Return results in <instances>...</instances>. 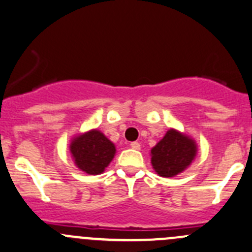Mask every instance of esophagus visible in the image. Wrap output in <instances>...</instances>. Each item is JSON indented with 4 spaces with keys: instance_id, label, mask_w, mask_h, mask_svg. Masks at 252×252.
Masks as SVG:
<instances>
[{
    "instance_id": "1",
    "label": "esophagus",
    "mask_w": 252,
    "mask_h": 252,
    "mask_svg": "<svg viewBox=\"0 0 252 252\" xmlns=\"http://www.w3.org/2000/svg\"><path fill=\"white\" fill-rule=\"evenodd\" d=\"M130 148L134 149V150H140V143H138V141H133V143H130Z\"/></svg>"
}]
</instances>
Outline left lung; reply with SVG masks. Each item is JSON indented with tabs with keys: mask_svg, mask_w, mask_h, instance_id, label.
Masks as SVG:
<instances>
[{
	"mask_svg": "<svg viewBox=\"0 0 252 252\" xmlns=\"http://www.w3.org/2000/svg\"><path fill=\"white\" fill-rule=\"evenodd\" d=\"M197 154L196 141L170 129L151 149V165L161 177H173L191 165Z\"/></svg>",
	"mask_w": 252,
	"mask_h": 252,
	"instance_id": "obj_1",
	"label": "left lung"
}]
</instances>
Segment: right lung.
<instances>
[{
    "label": "right lung",
    "mask_w": 252,
    "mask_h": 252,
    "mask_svg": "<svg viewBox=\"0 0 252 252\" xmlns=\"http://www.w3.org/2000/svg\"><path fill=\"white\" fill-rule=\"evenodd\" d=\"M75 165L89 175H99L116 155L114 144L97 129L75 136L70 143Z\"/></svg>",
    "instance_id": "right-lung-1"
}]
</instances>
